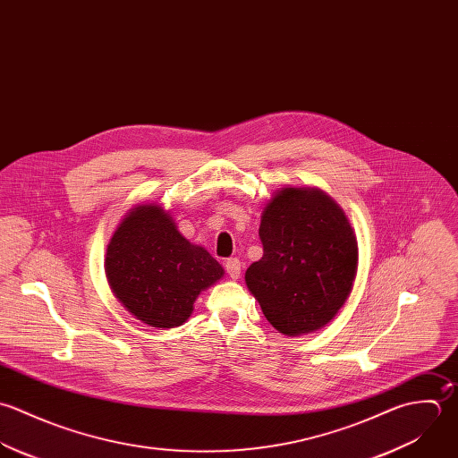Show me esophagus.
<instances>
[{
  "mask_svg": "<svg viewBox=\"0 0 458 458\" xmlns=\"http://www.w3.org/2000/svg\"><path fill=\"white\" fill-rule=\"evenodd\" d=\"M225 270H227V276H229L233 281L240 279V276H242V261L236 259V258L227 259V261H225Z\"/></svg>",
  "mask_w": 458,
  "mask_h": 458,
  "instance_id": "esophagus-1",
  "label": "esophagus"
}]
</instances>
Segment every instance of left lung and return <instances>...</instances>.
Masks as SVG:
<instances>
[{
  "instance_id": "8db88e82",
  "label": "left lung",
  "mask_w": 458,
  "mask_h": 458,
  "mask_svg": "<svg viewBox=\"0 0 458 458\" xmlns=\"http://www.w3.org/2000/svg\"><path fill=\"white\" fill-rule=\"evenodd\" d=\"M263 258L245 272L249 292L284 335L310 334L339 312L359 267L344 209L316 186H284L261 213Z\"/></svg>"
}]
</instances>
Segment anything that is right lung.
Masks as SVG:
<instances>
[{"label":"right lung","mask_w":458,"mask_h":458,"mask_svg":"<svg viewBox=\"0 0 458 458\" xmlns=\"http://www.w3.org/2000/svg\"><path fill=\"white\" fill-rule=\"evenodd\" d=\"M112 293L156 328L182 325L199 295L224 277L222 265L190 243L159 204H137L114 231L105 256Z\"/></svg>","instance_id":"right-lung-1"}]
</instances>
